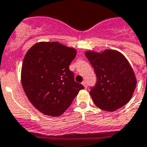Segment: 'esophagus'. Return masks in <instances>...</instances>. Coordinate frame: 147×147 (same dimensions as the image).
<instances>
[{"instance_id":"esophagus-1","label":"esophagus","mask_w":147,"mask_h":147,"mask_svg":"<svg viewBox=\"0 0 147 147\" xmlns=\"http://www.w3.org/2000/svg\"><path fill=\"white\" fill-rule=\"evenodd\" d=\"M82 84V85H84V87H85V88H88V85H87V82H86L85 81H83Z\"/></svg>"}]
</instances>
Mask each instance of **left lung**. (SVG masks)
Wrapping results in <instances>:
<instances>
[{
  "label": "left lung",
  "instance_id": "obj_1",
  "mask_svg": "<svg viewBox=\"0 0 147 147\" xmlns=\"http://www.w3.org/2000/svg\"><path fill=\"white\" fill-rule=\"evenodd\" d=\"M97 76L90 95L100 109L114 111L131 99L137 85L132 67L125 56L116 50L106 49L102 53L85 52Z\"/></svg>",
  "mask_w": 147,
  "mask_h": 147
}]
</instances>
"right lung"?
<instances>
[{
  "label": "right lung",
  "instance_id": "obj_1",
  "mask_svg": "<svg viewBox=\"0 0 147 147\" xmlns=\"http://www.w3.org/2000/svg\"><path fill=\"white\" fill-rule=\"evenodd\" d=\"M76 53L58 42H40L26 53L21 69L23 88L31 104L42 114L59 116L85 88L75 82L69 70Z\"/></svg>",
  "mask_w": 147,
  "mask_h": 147
}]
</instances>
